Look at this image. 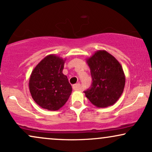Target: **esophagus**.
<instances>
[{"label": "esophagus", "instance_id": "1", "mask_svg": "<svg viewBox=\"0 0 152 152\" xmlns=\"http://www.w3.org/2000/svg\"><path fill=\"white\" fill-rule=\"evenodd\" d=\"M73 88H74V90L75 91H79L81 89V84H80V83H76V84L73 86Z\"/></svg>", "mask_w": 152, "mask_h": 152}]
</instances>
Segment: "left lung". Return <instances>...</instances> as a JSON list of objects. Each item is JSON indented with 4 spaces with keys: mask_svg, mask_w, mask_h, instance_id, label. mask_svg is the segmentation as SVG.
<instances>
[{
    "mask_svg": "<svg viewBox=\"0 0 152 152\" xmlns=\"http://www.w3.org/2000/svg\"><path fill=\"white\" fill-rule=\"evenodd\" d=\"M92 77L90 88L84 91L91 103L99 108L112 106L125 86L124 72L120 63L106 50H99L86 58Z\"/></svg>",
    "mask_w": 152,
    "mask_h": 152,
    "instance_id": "obj_1",
    "label": "left lung"
}]
</instances>
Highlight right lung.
I'll return each mask as SVG.
<instances>
[{
    "label": "right lung",
    "instance_id": "right-lung-1",
    "mask_svg": "<svg viewBox=\"0 0 152 152\" xmlns=\"http://www.w3.org/2000/svg\"><path fill=\"white\" fill-rule=\"evenodd\" d=\"M66 58L50 54L34 68L29 78V90L34 102L44 109L57 111L69 99L72 88L63 74Z\"/></svg>",
    "mask_w": 152,
    "mask_h": 152
}]
</instances>
